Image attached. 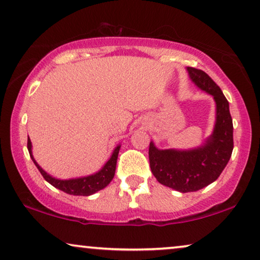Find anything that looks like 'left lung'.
<instances>
[{
  "mask_svg": "<svg viewBox=\"0 0 260 260\" xmlns=\"http://www.w3.org/2000/svg\"><path fill=\"white\" fill-rule=\"evenodd\" d=\"M186 71L193 84L215 101L213 133L201 146L189 150H160L153 141L148 148L152 174L160 184L179 192L197 191L215 182L233 151V121L223 92L205 71L189 67Z\"/></svg>",
  "mask_w": 260,
  "mask_h": 260,
  "instance_id": "8db88e82",
  "label": "left lung"
}]
</instances>
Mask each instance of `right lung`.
Segmentation results:
<instances>
[{
    "label": "right lung",
    "mask_w": 260,
    "mask_h": 260,
    "mask_svg": "<svg viewBox=\"0 0 260 260\" xmlns=\"http://www.w3.org/2000/svg\"><path fill=\"white\" fill-rule=\"evenodd\" d=\"M120 147L121 145H117V146L114 148L113 153L108 159V161L102 166L101 170L95 172V174L84 176V177L59 179V178L52 177L50 174H47V172L45 171L39 164H38L36 159L33 157L32 143H30L29 137H28V140H27V148H28L30 158H32L33 162L36 164L38 170L40 171V174L43 175L45 181L50 183L51 185H53L54 188L75 196H90L92 195V193L100 191V190L105 189L106 186L112 182V179L114 178V175H115L116 160H117V155H119Z\"/></svg>",
    "instance_id": "obj_1"
}]
</instances>
